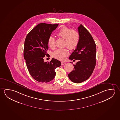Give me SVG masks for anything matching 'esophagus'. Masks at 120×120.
<instances>
[{
  "label": "esophagus",
  "mask_w": 120,
  "mask_h": 120,
  "mask_svg": "<svg viewBox=\"0 0 120 120\" xmlns=\"http://www.w3.org/2000/svg\"><path fill=\"white\" fill-rule=\"evenodd\" d=\"M65 64H66V63H64V62H61V65H65Z\"/></svg>",
  "instance_id": "34e87169"
}]
</instances>
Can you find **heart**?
<instances>
[{"label":"heart","instance_id":"obj_1","mask_svg":"<svg viewBox=\"0 0 120 120\" xmlns=\"http://www.w3.org/2000/svg\"><path fill=\"white\" fill-rule=\"evenodd\" d=\"M57 36L65 39V45L71 50L74 49L77 47L79 41V34L74 30L70 29L66 27H62L57 32ZM55 38L50 36L48 40V44L49 47L53 48L55 46ZM69 55L67 48L58 49L54 52L52 56L56 59L60 60H64Z\"/></svg>","mask_w":120,"mask_h":120}]
</instances>
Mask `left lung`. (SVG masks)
<instances>
[{
	"label": "left lung",
	"mask_w": 120,
	"mask_h": 120,
	"mask_svg": "<svg viewBox=\"0 0 120 120\" xmlns=\"http://www.w3.org/2000/svg\"><path fill=\"white\" fill-rule=\"evenodd\" d=\"M78 30L80 36L78 45L69 59L79 61L73 65L74 70L68 75L71 81L76 83L88 80L91 76L96 64V52L95 42L90 32L82 25Z\"/></svg>",
	"instance_id": "8db88e82"
}]
</instances>
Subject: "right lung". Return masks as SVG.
Returning a JSON list of instances; mask_svg holds the SVG:
<instances>
[{"label":"right lung","instance_id":"add662e5","mask_svg":"<svg viewBox=\"0 0 120 120\" xmlns=\"http://www.w3.org/2000/svg\"><path fill=\"white\" fill-rule=\"evenodd\" d=\"M55 25L40 23L27 34L24 48V57L29 72L34 80L48 82L53 80L56 75L55 69L61 65V62L52 58L49 62L44 61L48 49V40L52 32L57 27Z\"/></svg>","mask_w":120,"mask_h":120}]
</instances>
